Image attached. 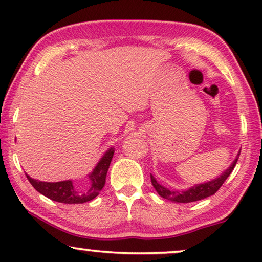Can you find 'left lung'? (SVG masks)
Segmentation results:
<instances>
[{"instance_id": "1", "label": "left lung", "mask_w": 262, "mask_h": 262, "mask_svg": "<svg viewBox=\"0 0 262 262\" xmlns=\"http://www.w3.org/2000/svg\"><path fill=\"white\" fill-rule=\"evenodd\" d=\"M238 156H239V151L237 154V156H236V159L232 161V163L220 175V177H217L216 179H213V180L211 181L203 182V184H196L187 189H184V191H173V189L164 187V186L159 184V181L156 180L154 175L150 174L151 184L154 186V188L156 189V192L159 193L162 198L170 200V202H174V203L198 202V200L205 199L207 196L213 195L214 193L221 188V186L224 184V181L227 180L229 175L231 174L232 169L235 168L236 163H237Z\"/></svg>"}]
</instances>
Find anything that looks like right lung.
I'll return each mask as SVG.
<instances>
[{"label":"right lung","mask_w":262,"mask_h":262,"mask_svg":"<svg viewBox=\"0 0 262 262\" xmlns=\"http://www.w3.org/2000/svg\"><path fill=\"white\" fill-rule=\"evenodd\" d=\"M114 155V148H110L103 154L101 159L91 173L88 174V180L81 184H74L73 180L45 182L32 179L26 174L28 181L42 195L48 196L53 202L64 204H83L91 202L99 195L106 182V175L108 171L111 161Z\"/></svg>","instance_id":"obj_1"}]
</instances>
